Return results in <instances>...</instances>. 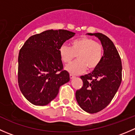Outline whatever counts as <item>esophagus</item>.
Returning <instances> with one entry per match:
<instances>
[{"label": "esophagus", "instance_id": "esophagus-1", "mask_svg": "<svg viewBox=\"0 0 135 135\" xmlns=\"http://www.w3.org/2000/svg\"><path fill=\"white\" fill-rule=\"evenodd\" d=\"M74 78H75V76L73 75V74H70V79H73Z\"/></svg>", "mask_w": 135, "mask_h": 135}]
</instances>
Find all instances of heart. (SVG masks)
Listing matches in <instances>:
<instances>
[{
	"instance_id": "1",
	"label": "heart",
	"mask_w": 135,
	"mask_h": 135,
	"mask_svg": "<svg viewBox=\"0 0 135 135\" xmlns=\"http://www.w3.org/2000/svg\"><path fill=\"white\" fill-rule=\"evenodd\" d=\"M59 55L64 63H69L75 58L78 60L66 66V70L74 74L83 73L87 70H94L99 65L103 58V47L91 38L80 37L71 42V46H60Z\"/></svg>"
}]
</instances>
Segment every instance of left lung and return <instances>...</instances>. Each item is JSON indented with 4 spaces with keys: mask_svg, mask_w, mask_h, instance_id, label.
Returning <instances> with one entry per match:
<instances>
[{
    "mask_svg": "<svg viewBox=\"0 0 135 135\" xmlns=\"http://www.w3.org/2000/svg\"><path fill=\"white\" fill-rule=\"evenodd\" d=\"M100 40L104 50L99 66L92 73L80 76L83 86L76 92L80 107L90 114L99 112L109 104L122 80L120 56L112 41L102 33H88Z\"/></svg>",
    "mask_w": 135,
    "mask_h": 135,
    "instance_id": "1",
    "label": "left lung"
}]
</instances>
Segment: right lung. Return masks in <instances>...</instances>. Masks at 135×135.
<instances>
[{
	"mask_svg": "<svg viewBox=\"0 0 135 135\" xmlns=\"http://www.w3.org/2000/svg\"><path fill=\"white\" fill-rule=\"evenodd\" d=\"M75 33L63 29L47 30L28 38L20 49L17 80L26 99L44 106L54 100L61 85L70 80L59 55L61 45Z\"/></svg>",
	"mask_w": 135,
	"mask_h": 135,
	"instance_id": "add662e5",
	"label": "right lung"
}]
</instances>
